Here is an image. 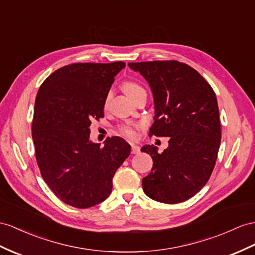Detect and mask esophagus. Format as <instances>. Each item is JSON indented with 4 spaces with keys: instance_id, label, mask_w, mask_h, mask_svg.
<instances>
[{
    "instance_id": "obj_1",
    "label": "esophagus",
    "mask_w": 255,
    "mask_h": 255,
    "mask_svg": "<svg viewBox=\"0 0 255 255\" xmlns=\"http://www.w3.org/2000/svg\"><path fill=\"white\" fill-rule=\"evenodd\" d=\"M131 153H132V154H139V153H140V146L132 144V145H131Z\"/></svg>"
}]
</instances>
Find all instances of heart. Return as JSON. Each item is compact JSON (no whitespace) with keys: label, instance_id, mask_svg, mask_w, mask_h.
<instances>
[{"label":"heart","instance_id":"1","mask_svg":"<svg viewBox=\"0 0 255 255\" xmlns=\"http://www.w3.org/2000/svg\"><path fill=\"white\" fill-rule=\"evenodd\" d=\"M123 89L125 91L126 95L130 98V99H133V98L139 95L140 93H143V91H145L144 88H143L139 83H136L134 81H126L124 82L123 84ZM110 100V95H108L107 99H106V104H108ZM140 128V126L138 124H134V123H125V124H122L119 127H117V131H119L120 134L124 135L125 138L132 140L136 136V131H138V129Z\"/></svg>","mask_w":255,"mask_h":255}]
</instances>
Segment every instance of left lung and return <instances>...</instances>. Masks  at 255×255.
<instances>
[{"label":"left lung","mask_w":255,"mask_h":255,"mask_svg":"<svg viewBox=\"0 0 255 255\" xmlns=\"http://www.w3.org/2000/svg\"><path fill=\"white\" fill-rule=\"evenodd\" d=\"M140 72L154 96L155 117L148 135L169 136L162 153L154 145L141 148L152 156L153 168L142 180L143 191L156 201L179 204L206 185L221 143L215 93L190 65L177 60L129 62Z\"/></svg>","instance_id":"left-lung-1"}]
</instances>
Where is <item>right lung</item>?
<instances>
[{"mask_svg": "<svg viewBox=\"0 0 255 255\" xmlns=\"http://www.w3.org/2000/svg\"><path fill=\"white\" fill-rule=\"evenodd\" d=\"M126 63L78 62L51 73L37 91L32 138L43 180L58 198L85 209L106 200L130 145L108 138L89 141L91 121L103 114L109 90Z\"/></svg>", "mask_w": 255, "mask_h": 255, "instance_id": "obj_1", "label": "right lung"}]
</instances>
